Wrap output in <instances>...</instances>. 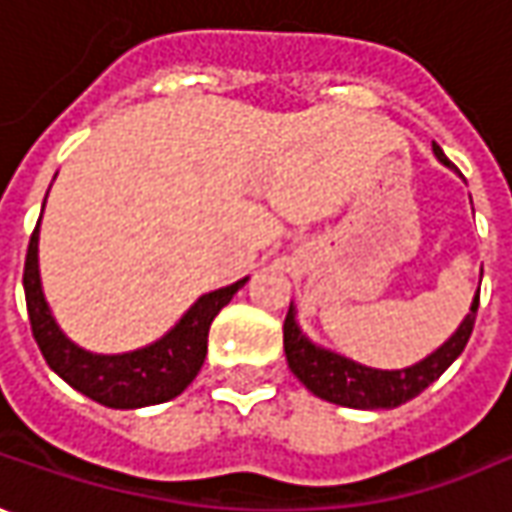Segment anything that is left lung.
Listing matches in <instances>:
<instances>
[{
    "label": "left lung",
    "instance_id": "left-lung-1",
    "mask_svg": "<svg viewBox=\"0 0 512 512\" xmlns=\"http://www.w3.org/2000/svg\"><path fill=\"white\" fill-rule=\"evenodd\" d=\"M434 154L442 166H451V160L445 157L437 143H434ZM476 310H479V293L473 298L471 312L465 315V321L437 352H431L428 358L408 366V369L389 372V369L363 366L338 352H329V349L312 344L310 338L298 329L296 310L290 304V312L284 318V355H287L290 372L321 400L346 408H397L425 392L462 355V349L471 338L473 324H476Z\"/></svg>",
    "mask_w": 512,
    "mask_h": 512
}]
</instances>
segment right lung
I'll return each mask as SVG.
<instances>
[{
  "label": "right lung",
  "instance_id": "1",
  "mask_svg": "<svg viewBox=\"0 0 512 512\" xmlns=\"http://www.w3.org/2000/svg\"><path fill=\"white\" fill-rule=\"evenodd\" d=\"M24 301L30 315V329L39 344L47 366L61 380H67L75 392L109 408H143L166 403L183 394L188 383L202 369L208 352V329L216 312L222 310L233 293L248 279L219 287L214 293L197 298V304L185 312L180 324L166 332L160 341L123 352V355H95L87 352L58 329L53 312L44 301L39 279V225L30 236L24 256Z\"/></svg>",
  "mask_w": 512,
  "mask_h": 512
}]
</instances>
